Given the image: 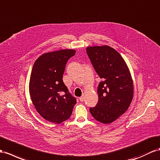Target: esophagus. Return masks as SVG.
I'll return each instance as SVG.
<instances>
[{
	"label": "esophagus",
	"mask_w": 160,
	"mask_h": 160,
	"mask_svg": "<svg viewBox=\"0 0 160 160\" xmlns=\"http://www.w3.org/2000/svg\"><path fill=\"white\" fill-rule=\"evenodd\" d=\"M80 101L81 102H83V101H84V95H83L82 96V97H80Z\"/></svg>",
	"instance_id": "34e87169"
}]
</instances>
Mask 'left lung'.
<instances>
[{
	"instance_id": "8db88e82",
	"label": "left lung",
	"mask_w": 160,
	"mask_h": 160,
	"mask_svg": "<svg viewBox=\"0 0 160 160\" xmlns=\"http://www.w3.org/2000/svg\"><path fill=\"white\" fill-rule=\"evenodd\" d=\"M91 62L101 81L97 88L99 101L90 112L95 120L109 124L126 111L133 98V82L124 59L109 46L87 48Z\"/></svg>"
}]
</instances>
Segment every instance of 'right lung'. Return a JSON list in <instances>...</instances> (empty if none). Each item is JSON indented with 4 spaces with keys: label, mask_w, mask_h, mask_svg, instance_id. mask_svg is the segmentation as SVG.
Returning a JSON list of instances; mask_svg holds the SVG:
<instances>
[{
    "label": "right lung",
    "mask_w": 160,
    "mask_h": 160,
    "mask_svg": "<svg viewBox=\"0 0 160 160\" xmlns=\"http://www.w3.org/2000/svg\"><path fill=\"white\" fill-rule=\"evenodd\" d=\"M72 49L47 52L36 60L29 84L31 99L44 119L60 124L70 118L76 99L63 81L65 65L75 55Z\"/></svg>",
    "instance_id": "obj_1"
}]
</instances>
